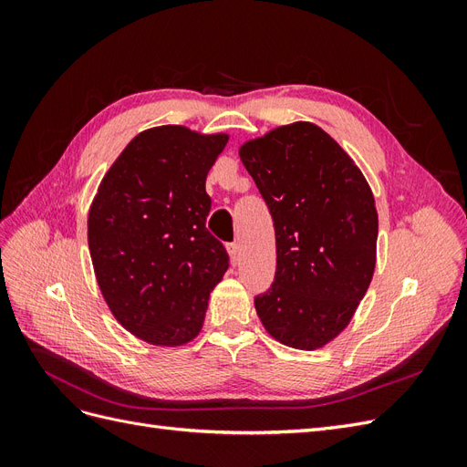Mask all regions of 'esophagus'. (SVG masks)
<instances>
[{
    "instance_id": "1",
    "label": "esophagus",
    "mask_w": 467,
    "mask_h": 467,
    "mask_svg": "<svg viewBox=\"0 0 467 467\" xmlns=\"http://www.w3.org/2000/svg\"><path fill=\"white\" fill-rule=\"evenodd\" d=\"M228 251H230V257H232L234 263H237L239 257H242V245H239L237 242L230 244V245H228Z\"/></svg>"
}]
</instances>
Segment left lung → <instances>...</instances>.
Masks as SVG:
<instances>
[{"instance_id": "1", "label": "left lung", "mask_w": 467, "mask_h": 467, "mask_svg": "<svg viewBox=\"0 0 467 467\" xmlns=\"http://www.w3.org/2000/svg\"><path fill=\"white\" fill-rule=\"evenodd\" d=\"M242 161L275 222L276 273L255 296L276 341L314 350L341 333L376 266L378 214L368 182L319 126L294 122L251 140Z\"/></svg>"}]
</instances>
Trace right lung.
Wrapping results in <instances>:
<instances>
[{
  "label": "right lung",
  "instance_id": "right-lung-1",
  "mask_svg": "<svg viewBox=\"0 0 467 467\" xmlns=\"http://www.w3.org/2000/svg\"><path fill=\"white\" fill-rule=\"evenodd\" d=\"M228 136L182 126L138 134L101 181L89 210L95 276L124 329L151 345L199 335L208 296L230 266L206 230L204 182Z\"/></svg>",
  "mask_w": 467,
  "mask_h": 467
}]
</instances>
